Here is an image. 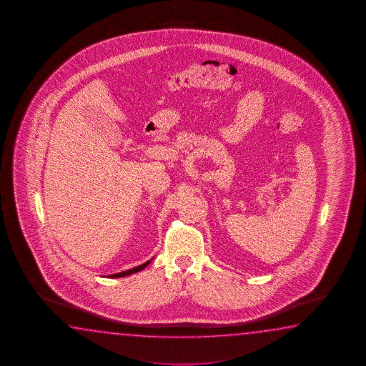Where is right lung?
I'll list each match as a JSON object with an SVG mask.
<instances>
[{
	"instance_id": "right-lung-1",
	"label": "right lung",
	"mask_w": 366,
	"mask_h": 366,
	"mask_svg": "<svg viewBox=\"0 0 366 366\" xmlns=\"http://www.w3.org/2000/svg\"><path fill=\"white\" fill-rule=\"evenodd\" d=\"M151 261H147V262H144L142 265H139V267H133V269H129V270H125V272H122V273L118 274H112V275H109L110 278H120V277H127V275H130V274L137 273V272H141L142 269L147 267Z\"/></svg>"
}]
</instances>
